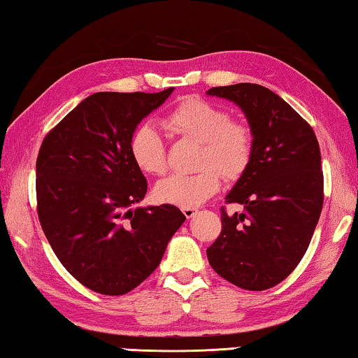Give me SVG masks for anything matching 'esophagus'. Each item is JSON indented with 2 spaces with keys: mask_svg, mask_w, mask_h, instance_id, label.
<instances>
[{
  "mask_svg": "<svg viewBox=\"0 0 358 358\" xmlns=\"http://www.w3.org/2000/svg\"><path fill=\"white\" fill-rule=\"evenodd\" d=\"M182 212H184V215H185L187 218H192L193 215L196 214L198 210H196V209H193V208H184V209H182Z\"/></svg>",
  "mask_w": 358,
  "mask_h": 358,
  "instance_id": "esophagus-1",
  "label": "esophagus"
}]
</instances>
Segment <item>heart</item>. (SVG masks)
Listing matches in <instances>:
<instances>
[{
  "label": "heart",
  "mask_w": 358,
  "mask_h": 358,
  "mask_svg": "<svg viewBox=\"0 0 358 358\" xmlns=\"http://www.w3.org/2000/svg\"><path fill=\"white\" fill-rule=\"evenodd\" d=\"M174 134L199 143L193 174H171L157 182L154 195L160 203L198 208L220 189L222 176L236 180L253 159L255 135L250 125L231 119L229 113L208 100L189 97L165 119ZM130 154L143 173L160 176L168 169L166 144L154 125L143 124L130 140Z\"/></svg>",
  "instance_id": "b5f03b06"
}]
</instances>
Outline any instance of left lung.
Segmentation results:
<instances>
[{
    "instance_id": "8db88e82",
    "label": "left lung",
    "mask_w": 358,
    "mask_h": 358,
    "mask_svg": "<svg viewBox=\"0 0 358 358\" xmlns=\"http://www.w3.org/2000/svg\"><path fill=\"white\" fill-rule=\"evenodd\" d=\"M247 116L255 135L253 159L228 193L222 233L208 248L212 268L247 291L281 283L308 248L324 203L321 150L311 125L273 91L255 83L217 86Z\"/></svg>"
}]
</instances>
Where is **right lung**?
Instances as JSON below:
<instances>
[{
	"label": "right lung",
	"instance_id": "right-lung-1",
	"mask_svg": "<svg viewBox=\"0 0 358 358\" xmlns=\"http://www.w3.org/2000/svg\"><path fill=\"white\" fill-rule=\"evenodd\" d=\"M171 92H96L42 141L36 163L41 227L66 271L94 292L135 289L185 222L171 204L134 209L148 182L131 159V135Z\"/></svg>",
	"mask_w": 358,
	"mask_h": 358
}]
</instances>
